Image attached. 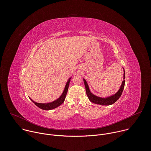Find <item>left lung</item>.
<instances>
[{
  "label": "left lung",
  "mask_w": 151,
  "mask_h": 151,
  "mask_svg": "<svg viewBox=\"0 0 151 151\" xmlns=\"http://www.w3.org/2000/svg\"><path fill=\"white\" fill-rule=\"evenodd\" d=\"M124 69V78L123 79H125V70ZM83 81L84 82V85L85 87V90H86V93H87V95L88 97V99L90 100V101H91L92 103H94L95 104H100V105H104V106H109V105H111L112 104H114L115 102H116L118 99L121 97L123 90L124 88V85H125V80H124L122 82L121 85L119 88V89L118 90V91L115 93L113 95L107 96L106 97H99L97 96L96 95H94V94H93L91 93V91H90V89L89 88L88 84L87 83V82L86 81V80L83 78Z\"/></svg>",
  "instance_id": "obj_1"
}]
</instances>
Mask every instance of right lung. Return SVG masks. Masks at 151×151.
I'll list each match as a JSON object with an SVG mask.
<instances>
[{
	"label": "right lung",
	"instance_id": "right-lung-1",
	"mask_svg": "<svg viewBox=\"0 0 151 151\" xmlns=\"http://www.w3.org/2000/svg\"><path fill=\"white\" fill-rule=\"evenodd\" d=\"M72 78V76L70 77L66 83L65 85V87L64 88V90L61 94V95L56 100H54L53 101L51 102H48V103H37L35 102L34 100H33L31 98L29 97V99L37 106L39 107V108L43 109V110H45V111H48V110H51L53 109L56 108V107H58L59 106H60L63 102L65 100V98L68 93V90L69 88V83L70 81V79Z\"/></svg>",
	"mask_w": 151,
	"mask_h": 151
}]
</instances>
